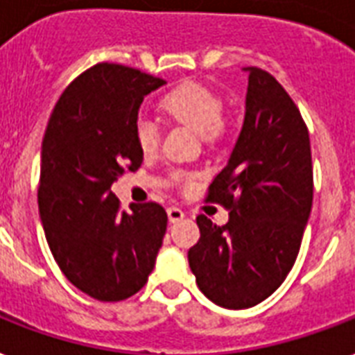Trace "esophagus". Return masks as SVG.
<instances>
[{
	"instance_id": "1",
	"label": "esophagus",
	"mask_w": 355,
	"mask_h": 355,
	"mask_svg": "<svg viewBox=\"0 0 355 355\" xmlns=\"http://www.w3.org/2000/svg\"><path fill=\"white\" fill-rule=\"evenodd\" d=\"M166 213H168V220L174 224V222H180L183 216H185V213L181 211L180 207H168L166 209Z\"/></svg>"
}]
</instances>
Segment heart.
I'll return each instance as SVG.
<instances>
[{
    "label": "heart",
    "mask_w": 355,
    "mask_h": 355,
    "mask_svg": "<svg viewBox=\"0 0 355 355\" xmlns=\"http://www.w3.org/2000/svg\"><path fill=\"white\" fill-rule=\"evenodd\" d=\"M159 109L172 122L198 131L203 142L207 144L218 142L226 131V120L222 116V109H224L222 96L202 83L187 81L178 85L161 98ZM135 139L140 152L144 155H152L157 152L161 133L150 118L140 116L135 122ZM174 178L185 187H191L194 181V175L181 170L174 172Z\"/></svg>",
    "instance_id": "b5f03b06"
}]
</instances>
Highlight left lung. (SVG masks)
Wrapping results in <instances>:
<instances>
[{"instance_id":"obj_1","label":"left lung","mask_w":355,"mask_h":355,"mask_svg":"<svg viewBox=\"0 0 355 355\" xmlns=\"http://www.w3.org/2000/svg\"><path fill=\"white\" fill-rule=\"evenodd\" d=\"M248 72L244 123L230 161L209 185L207 202L230 209L226 226L200 215L189 266L216 306L246 309L274 293L300 250L313 203L309 131L270 73Z\"/></svg>"}]
</instances>
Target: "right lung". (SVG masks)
I'll list each match as a JSON object with an SVG mask.
<instances>
[{"label": "right lung", "instance_id": "1", "mask_svg": "<svg viewBox=\"0 0 355 355\" xmlns=\"http://www.w3.org/2000/svg\"><path fill=\"white\" fill-rule=\"evenodd\" d=\"M166 83L137 68L100 62L66 87L42 140L38 213L68 282L100 302L139 293L166 233L159 203L120 211L111 185L139 168L135 139L140 103Z\"/></svg>", "mask_w": 355, "mask_h": 355}]
</instances>
